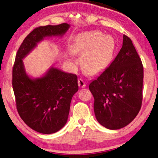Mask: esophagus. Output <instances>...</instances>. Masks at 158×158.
<instances>
[{
	"instance_id": "34e87169",
	"label": "esophagus",
	"mask_w": 158,
	"mask_h": 158,
	"mask_svg": "<svg viewBox=\"0 0 158 158\" xmlns=\"http://www.w3.org/2000/svg\"><path fill=\"white\" fill-rule=\"evenodd\" d=\"M78 84L80 88H84L86 86V82L82 79H79L78 80Z\"/></svg>"
}]
</instances>
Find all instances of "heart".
Wrapping results in <instances>:
<instances>
[{"mask_svg":"<svg viewBox=\"0 0 158 158\" xmlns=\"http://www.w3.org/2000/svg\"><path fill=\"white\" fill-rule=\"evenodd\" d=\"M115 48L114 37L99 32L88 34L75 52L84 55L82 67L88 74H95L102 69L111 58Z\"/></svg>","mask_w":158,"mask_h":158,"instance_id":"1","label":"heart"}]
</instances>
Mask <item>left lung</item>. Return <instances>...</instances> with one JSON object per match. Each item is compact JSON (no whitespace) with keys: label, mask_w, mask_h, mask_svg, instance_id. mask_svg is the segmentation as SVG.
Listing matches in <instances>:
<instances>
[{"label":"left lung","mask_w":158,"mask_h":158,"mask_svg":"<svg viewBox=\"0 0 158 158\" xmlns=\"http://www.w3.org/2000/svg\"><path fill=\"white\" fill-rule=\"evenodd\" d=\"M143 66L131 40L123 45L109 67L89 84L98 123L110 130L128 125L139 113L143 100Z\"/></svg>","instance_id":"1"}]
</instances>
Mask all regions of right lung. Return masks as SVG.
<instances>
[{"mask_svg": "<svg viewBox=\"0 0 158 158\" xmlns=\"http://www.w3.org/2000/svg\"><path fill=\"white\" fill-rule=\"evenodd\" d=\"M69 27L62 23L35 28L23 40L15 56L12 84L18 112L30 128L40 133H56L64 126L72 96L79 90L78 80L76 74L54 67L42 77L31 78L23 60L45 37H62Z\"/></svg>", "mask_w": 158, "mask_h": 158, "instance_id": "obj_1", "label": "right lung"}]
</instances>
